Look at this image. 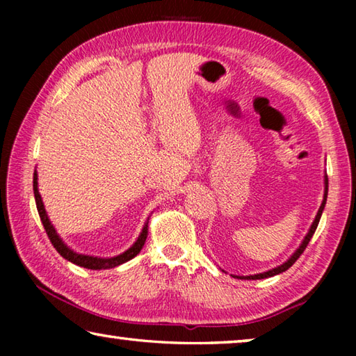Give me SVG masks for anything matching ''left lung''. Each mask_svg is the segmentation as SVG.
<instances>
[{
  "mask_svg": "<svg viewBox=\"0 0 356 356\" xmlns=\"http://www.w3.org/2000/svg\"><path fill=\"white\" fill-rule=\"evenodd\" d=\"M323 184H325V190H323V201H322V204H321V207H318V212H317V215H316L314 221H312V225H311V227H309L308 234H306L305 238H303V242L300 243L298 248L293 251V254H292L291 257H289L286 262H282L281 265H278V267L270 268L268 272H262V273L250 275V276H236V275H232L234 278H237V280H264V278H270V276L280 275V273H282V272H286L287 268H291V267H292V265L295 264V261H297V259L301 256V252H303V251L306 250V246H308L309 240L312 238V236H314V232H316V229H317L318 221H321V216H322V212H323V209H325V204H327V196H328V177H327V174H325Z\"/></svg>",
  "mask_w": 356,
  "mask_h": 356,
  "instance_id": "1",
  "label": "left lung"
}]
</instances>
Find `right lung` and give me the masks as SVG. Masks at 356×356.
Wrapping results in <instances>:
<instances>
[{
    "label": "right lung",
    "instance_id": "right-lung-1",
    "mask_svg": "<svg viewBox=\"0 0 356 356\" xmlns=\"http://www.w3.org/2000/svg\"><path fill=\"white\" fill-rule=\"evenodd\" d=\"M33 190H34V197H35V206H38V212L40 216V221L42 225L45 227V232L48 238H50V242L55 246L56 251L61 254L64 259H67L69 262L75 264V265H80V267L84 268H89V270H106V268H114L118 267V265L124 264L130 261V259H134L138 252L143 250L144 243H146V238H147V225H149V218L147 221L144 222L143 226V231L140 236H138L136 242L130 246L127 251L120 252V254L114 256V257H97V256H88V254H80V252L74 251L72 248H69L67 245L63 242V238L59 237V234L56 232L55 226L51 225L50 218H48V215L45 212V207H44V202H42V197H40V193L38 188V172L34 171V179H33Z\"/></svg>",
    "mask_w": 356,
    "mask_h": 356
}]
</instances>
